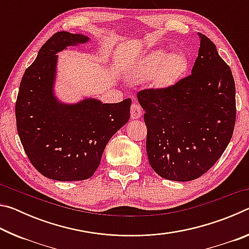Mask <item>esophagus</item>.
I'll list each match as a JSON object with an SVG mask.
<instances>
[{
    "mask_svg": "<svg viewBox=\"0 0 249 249\" xmlns=\"http://www.w3.org/2000/svg\"><path fill=\"white\" fill-rule=\"evenodd\" d=\"M142 109L141 107V105L137 103H133L132 107H130V117H132L133 120L140 119L142 116Z\"/></svg>",
    "mask_w": 249,
    "mask_h": 249,
    "instance_id": "esophagus-1",
    "label": "esophagus"
}]
</instances>
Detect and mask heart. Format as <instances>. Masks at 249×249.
<instances>
[{"mask_svg":"<svg viewBox=\"0 0 249 249\" xmlns=\"http://www.w3.org/2000/svg\"><path fill=\"white\" fill-rule=\"evenodd\" d=\"M187 67L188 60L183 53H169L167 49H156L142 58L137 65L134 79L145 80L157 74L159 86H170L183 74Z\"/></svg>","mask_w":249,"mask_h":249,"instance_id":"1","label":"heart"}]
</instances>
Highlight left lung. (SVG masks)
<instances>
[{"label":"left lung","mask_w":249,"mask_h":249,"mask_svg":"<svg viewBox=\"0 0 249 249\" xmlns=\"http://www.w3.org/2000/svg\"><path fill=\"white\" fill-rule=\"evenodd\" d=\"M197 36L199 54L190 75L137 94L145 109L149 165L162 178L182 182L199 178L217 161L236 120L231 68L208 37Z\"/></svg>","instance_id":"obj_1"}]
</instances>
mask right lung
Returning <instances> with one entry per match:
<instances>
[{"instance_id":"add662e5","label":"right lung","mask_w":249,"mask_h":249,"mask_svg":"<svg viewBox=\"0 0 249 249\" xmlns=\"http://www.w3.org/2000/svg\"><path fill=\"white\" fill-rule=\"evenodd\" d=\"M82 34L58 32L46 41L19 84L15 114L18 133L32 165L57 181L93 176L104 148L129 120L132 100L102 103L84 98L66 103L54 93L58 53L89 41Z\"/></svg>"}]
</instances>
